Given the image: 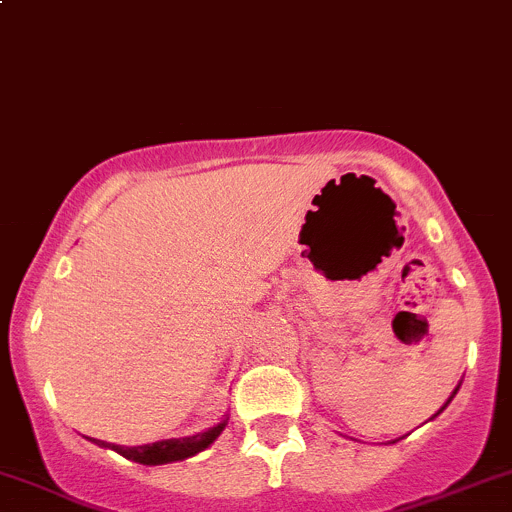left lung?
I'll use <instances>...</instances> for the list:
<instances>
[{
    "label": "left lung",
    "mask_w": 512,
    "mask_h": 512,
    "mask_svg": "<svg viewBox=\"0 0 512 512\" xmlns=\"http://www.w3.org/2000/svg\"><path fill=\"white\" fill-rule=\"evenodd\" d=\"M456 391H458V386H456ZM456 391H453V394H451V399H453V396H456ZM451 399H448V401H446V404H443V406H441V411H443V409H446V406H448V404H451ZM441 411H438V414H441Z\"/></svg>",
    "instance_id": "obj_1"
}]
</instances>
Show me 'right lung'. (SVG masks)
<instances>
[{"mask_svg": "<svg viewBox=\"0 0 512 512\" xmlns=\"http://www.w3.org/2000/svg\"><path fill=\"white\" fill-rule=\"evenodd\" d=\"M227 426V416L218 426L208 428L203 433H195V436L188 438H168V441H158V443H146V446H116V443H106L98 441V438H91V441L98 443L103 448H111V451L121 453L123 458L128 461L143 463V466H160V463H173V461H183V458L195 456V453L205 451L220 433L225 431Z\"/></svg>", "mask_w": 512, "mask_h": 512, "instance_id": "1", "label": "right lung"}]
</instances>
